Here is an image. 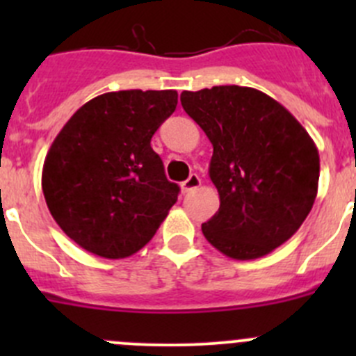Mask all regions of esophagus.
<instances>
[{
  "mask_svg": "<svg viewBox=\"0 0 356 356\" xmlns=\"http://www.w3.org/2000/svg\"><path fill=\"white\" fill-rule=\"evenodd\" d=\"M200 186H201L200 175L198 174H191V175H189L188 181L182 182V191L191 193V191H195V189H198Z\"/></svg>",
  "mask_w": 356,
  "mask_h": 356,
  "instance_id": "esophagus-1",
  "label": "esophagus"
}]
</instances>
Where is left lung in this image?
I'll use <instances>...</instances> for the list:
<instances>
[{"label": "left lung", "instance_id": "left-lung-1", "mask_svg": "<svg viewBox=\"0 0 356 356\" xmlns=\"http://www.w3.org/2000/svg\"><path fill=\"white\" fill-rule=\"evenodd\" d=\"M182 108L213 146L218 211L201 225L211 246L253 260L286 243L310 213L321 160L314 139L284 106L241 86L182 91Z\"/></svg>", "mask_w": 356, "mask_h": 356}]
</instances>
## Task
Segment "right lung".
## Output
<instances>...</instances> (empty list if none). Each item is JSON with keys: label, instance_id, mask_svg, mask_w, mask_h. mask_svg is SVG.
<instances>
[{"label": "right lung", "instance_id": "obj_1", "mask_svg": "<svg viewBox=\"0 0 356 356\" xmlns=\"http://www.w3.org/2000/svg\"><path fill=\"white\" fill-rule=\"evenodd\" d=\"M177 91L105 92L75 111L42 165L49 213L72 241L98 257L125 258L148 245L179 186L153 152Z\"/></svg>", "mask_w": 356, "mask_h": 356}]
</instances>
